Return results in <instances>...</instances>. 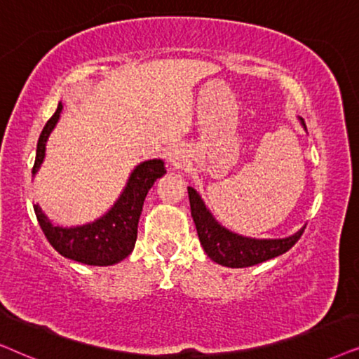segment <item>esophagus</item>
<instances>
[{
  "mask_svg": "<svg viewBox=\"0 0 359 359\" xmlns=\"http://www.w3.org/2000/svg\"><path fill=\"white\" fill-rule=\"evenodd\" d=\"M185 149L182 146H172L169 152H167V161H169L170 165H175V167H180L184 164L185 161Z\"/></svg>",
  "mask_w": 359,
  "mask_h": 359,
  "instance_id": "1",
  "label": "esophagus"
}]
</instances>
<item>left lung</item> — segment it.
<instances>
[{"instance_id": "left-lung-1", "label": "left lung", "mask_w": 359, "mask_h": 359, "mask_svg": "<svg viewBox=\"0 0 359 359\" xmlns=\"http://www.w3.org/2000/svg\"><path fill=\"white\" fill-rule=\"evenodd\" d=\"M302 121V119H300ZM304 124V121H302ZM305 128V124H304ZM190 210L195 226H197L200 245L208 257L218 264L226 267H250L264 262L272 257L284 255L289 251L299 238L302 236L304 228L289 238L280 240H256V238L241 236L222 226L213 215L210 213L207 205L194 187H187Z\"/></svg>"}]
</instances>
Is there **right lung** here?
<instances>
[{"instance_id": "obj_1", "label": "right lung", "mask_w": 359, "mask_h": 359, "mask_svg": "<svg viewBox=\"0 0 359 359\" xmlns=\"http://www.w3.org/2000/svg\"><path fill=\"white\" fill-rule=\"evenodd\" d=\"M62 103H59L55 113L46 123L39 141H37L36 161L32 167V175L39 170L46 157V142L60 118ZM165 174L164 162L161 159H151L141 162L131 172L130 179L119 198L103 217L92 223L80 226L64 228L50 222L42 212L39 205H34V212L47 241L54 250L72 261L82 262L88 266H111L123 261L135 250L137 238V223L142 212V205L149 189L159 177Z\"/></svg>"}]
</instances>
